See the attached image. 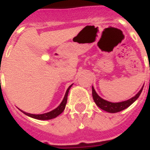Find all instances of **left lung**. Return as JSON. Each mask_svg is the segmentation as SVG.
Returning <instances> with one entry per match:
<instances>
[{"label":"left lung","mask_w":150,"mask_h":150,"mask_svg":"<svg viewBox=\"0 0 150 150\" xmlns=\"http://www.w3.org/2000/svg\"><path fill=\"white\" fill-rule=\"evenodd\" d=\"M143 86L142 87V89L138 91L137 95H134V97H132L131 98H129L128 100L123 101V102H120V103H111V102L103 99L96 93L95 88L93 86H92V96H93V99L95 101V104L100 109L106 112H109V113H117V112L122 111L123 110L126 109L127 107H129L137 100L138 97L140 96L142 91Z\"/></svg>","instance_id":"1"}]
</instances>
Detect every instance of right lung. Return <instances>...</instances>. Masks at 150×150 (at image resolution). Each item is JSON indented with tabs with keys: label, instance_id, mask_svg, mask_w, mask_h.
I'll use <instances>...</instances> for the list:
<instances>
[{
	"label": "right lung",
	"instance_id": "add662e5",
	"mask_svg": "<svg viewBox=\"0 0 150 150\" xmlns=\"http://www.w3.org/2000/svg\"><path fill=\"white\" fill-rule=\"evenodd\" d=\"M72 84L71 86L67 88L66 91V94L64 95V98L63 101L61 102V103L59 105L58 107H56L55 109H54L53 110L50 112H47V113H45V114H42V115H33V114H29V113H26V112L21 110L24 115H28L29 117H33V118H35V119H38V120H49V119H52V118H55L58 115H59L64 111V109H65V106H66L67 101V95H68V92H69V90L71 89Z\"/></svg>",
	"mask_w": 150,
	"mask_h": 150
}]
</instances>
